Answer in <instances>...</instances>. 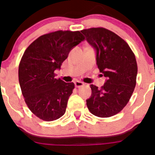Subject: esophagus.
Listing matches in <instances>:
<instances>
[{
    "label": "esophagus",
    "instance_id": "esophagus-1",
    "mask_svg": "<svg viewBox=\"0 0 155 155\" xmlns=\"http://www.w3.org/2000/svg\"><path fill=\"white\" fill-rule=\"evenodd\" d=\"M74 84H75V87H82L84 85V84L83 82H81V81H76L75 83H74Z\"/></svg>",
    "mask_w": 155,
    "mask_h": 155
}]
</instances>
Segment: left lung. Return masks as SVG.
Returning <instances> with one entry per match:
<instances>
[{
  "label": "left lung",
  "mask_w": 155,
  "mask_h": 155,
  "mask_svg": "<svg viewBox=\"0 0 155 155\" xmlns=\"http://www.w3.org/2000/svg\"><path fill=\"white\" fill-rule=\"evenodd\" d=\"M96 51V64L106 78L101 88L91 84L87 100L93 115L109 117L123 109L134 91L138 67L134 53L116 33L104 28L81 31Z\"/></svg>",
  "instance_id": "left-lung-1"
}]
</instances>
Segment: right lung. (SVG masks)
<instances>
[{
  "label": "right lung",
  "mask_w": 155,
  "mask_h": 155,
  "mask_svg": "<svg viewBox=\"0 0 155 155\" xmlns=\"http://www.w3.org/2000/svg\"><path fill=\"white\" fill-rule=\"evenodd\" d=\"M84 37L80 31H58L38 37L22 55L19 81L27 106L44 121L56 120L65 114L74 84L55 79L69 52Z\"/></svg>",
  "instance_id": "right-lung-1"
}]
</instances>
